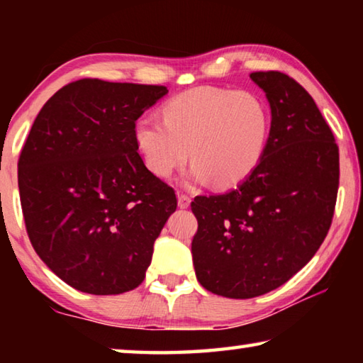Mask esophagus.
Instances as JSON below:
<instances>
[{
    "instance_id": "obj_1",
    "label": "esophagus",
    "mask_w": 363,
    "mask_h": 363,
    "mask_svg": "<svg viewBox=\"0 0 363 363\" xmlns=\"http://www.w3.org/2000/svg\"><path fill=\"white\" fill-rule=\"evenodd\" d=\"M177 205H179V208H182V210H186V208L190 206V196L179 192L177 194Z\"/></svg>"
}]
</instances>
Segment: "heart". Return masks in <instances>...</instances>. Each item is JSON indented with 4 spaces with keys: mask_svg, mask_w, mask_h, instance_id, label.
Returning a JSON list of instances; mask_svg holds the SVG:
<instances>
[{
    "mask_svg": "<svg viewBox=\"0 0 363 363\" xmlns=\"http://www.w3.org/2000/svg\"><path fill=\"white\" fill-rule=\"evenodd\" d=\"M270 112L248 91L200 88L174 97L163 107V120L143 115L133 138L144 167L168 179L189 160V179L229 189L259 167L267 149Z\"/></svg>",
    "mask_w": 363,
    "mask_h": 363,
    "instance_id": "heart-1",
    "label": "heart"
}]
</instances>
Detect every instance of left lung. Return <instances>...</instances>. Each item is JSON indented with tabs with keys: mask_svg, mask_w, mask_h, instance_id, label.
<instances>
[{
	"mask_svg": "<svg viewBox=\"0 0 363 363\" xmlns=\"http://www.w3.org/2000/svg\"><path fill=\"white\" fill-rule=\"evenodd\" d=\"M250 78L266 93L270 134L253 174L223 195L195 196L196 280L248 299L284 285L320 248L333 219L340 152L311 94L281 72Z\"/></svg>",
	"mask_w": 363,
	"mask_h": 363,
	"instance_id": "obj_1",
	"label": "left lung"
}]
</instances>
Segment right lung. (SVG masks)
<instances>
[{"label":"right lung","mask_w":363,"mask_h":363,"mask_svg":"<svg viewBox=\"0 0 363 363\" xmlns=\"http://www.w3.org/2000/svg\"><path fill=\"white\" fill-rule=\"evenodd\" d=\"M164 86L84 78L60 88L19 158L30 242L65 284L120 294L143 284L153 243L176 211L173 187L144 167L133 126Z\"/></svg>","instance_id":"1"}]
</instances>
